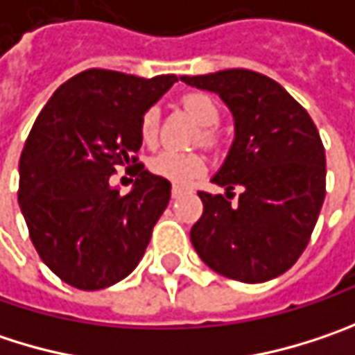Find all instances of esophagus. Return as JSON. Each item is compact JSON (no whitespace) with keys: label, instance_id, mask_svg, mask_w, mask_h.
Returning <instances> with one entry per match:
<instances>
[{"label":"esophagus","instance_id":"obj_1","mask_svg":"<svg viewBox=\"0 0 355 355\" xmlns=\"http://www.w3.org/2000/svg\"><path fill=\"white\" fill-rule=\"evenodd\" d=\"M184 193H186V190H184V188H180V186H173V188H171V198H173V200L182 198Z\"/></svg>","mask_w":355,"mask_h":355}]
</instances>
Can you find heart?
I'll use <instances>...</instances> for the list:
<instances>
[{"instance_id": "heart-1", "label": "heart", "mask_w": 355, "mask_h": 355, "mask_svg": "<svg viewBox=\"0 0 355 355\" xmlns=\"http://www.w3.org/2000/svg\"><path fill=\"white\" fill-rule=\"evenodd\" d=\"M184 107L186 111L198 121L202 127H214L220 121V109L214 103L212 96L202 94V92H191L184 96ZM157 129H159V111L157 109H147L139 123L141 139L145 143H153L157 139ZM216 141L212 129H202V143L212 145ZM204 157L196 151H175V149H164L157 155L151 157L149 169L164 178L171 184H188L190 180L198 178L204 171Z\"/></svg>"}]
</instances>
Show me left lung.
<instances>
[{
	"instance_id": "obj_1",
	"label": "left lung",
	"mask_w": 355,
	"mask_h": 355,
	"mask_svg": "<svg viewBox=\"0 0 355 355\" xmlns=\"http://www.w3.org/2000/svg\"><path fill=\"white\" fill-rule=\"evenodd\" d=\"M182 80L216 92L234 119V141L212 178L226 196L198 193L204 212L191 226V244L222 277L270 281L297 263L323 206L325 149L315 123L279 83L252 70ZM234 187L243 193L232 205Z\"/></svg>"
}]
</instances>
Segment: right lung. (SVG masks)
<instances>
[{
  "label": "right lung",
  "instance_id": "add662e5",
  "mask_svg": "<svg viewBox=\"0 0 355 355\" xmlns=\"http://www.w3.org/2000/svg\"><path fill=\"white\" fill-rule=\"evenodd\" d=\"M173 83L175 74L90 68L66 80L38 114L19 157L17 202L40 259L64 283L98 291L143 259L171 184L139 164L123 196L111 175L137 164L141 116Z\"/></svg>",
  "mask_w": 355,
  "mask_h": 355
}]
</instances>
